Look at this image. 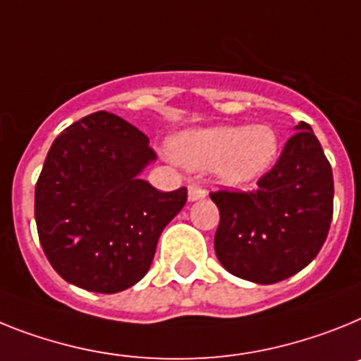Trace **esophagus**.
<instances>
[{
    "label": "esophagus",
    "instance_id": "obj_1",
    "mask_svg": "<svg viewBox=\"0 0 361 361\" xmlns=\"http://www.w3.org/2000/svg\"><path fill=\"white\" fill-rule=\"evenodd\" d=\"M205 196H207V190L204 187L196 185V183L189 185V202H198V200H204Z\"/></svg>",
    "mask_w": 361,
    "mask_h": 361
}]
</instances>
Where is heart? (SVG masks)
<instances>
[{"mask_svg": "<svg viewBox=\"0 0 361 361\" xmlns=\"http://www.w3.org/2000/svg\"><path fill=\"white\" fill-rule=\"evenodd\" d=\"M172 156L190 171L216 169L226 183L242 185L259 180L277 157V134L266 124L214 126L190 130L171 145Z\"/></svg>", "mask_w": 361, "mask_h": 361, "instance_id": "b5f03b06", "label": "heart"}]
</instances>
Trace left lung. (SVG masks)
<instances>
[{"label":"left lung","mask_w":361,"mask_h":361,"mask_svg":"<svg viewBox=\"0 0 361 361\" xmlns=\"http://www.w3.org/2000/svg\"><path fill=\"white\" fill-rule=\"evenodd\" d=\"M275 166L255 190H216L220 211L214 251L240 279L274 284L316 259L332 222L334 180L310 124L299 123Z\"/></svg>","instance_id":"8db88e82"}]
</instances>
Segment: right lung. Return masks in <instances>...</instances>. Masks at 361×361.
I'll return each mask as SVG.
<instances>
[{"label":"right lung","instance_id":"right-lung-1","mask_svg":"<svg viewBox=\"0 0 361 361\" xmlns=\"http://www.w3.org/2000/svg\"><path fill=\"white\" fill-rule=\"evenodd\" d=\"M156 154L134 124L95 111L51 145L35 190V218L54 271L78 288L117 293L152 264L159 235L187 202L141 180Z\"/></svg>","mask_w":361,"mask_h":361}]
</instances>
